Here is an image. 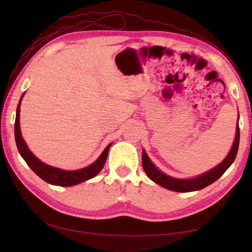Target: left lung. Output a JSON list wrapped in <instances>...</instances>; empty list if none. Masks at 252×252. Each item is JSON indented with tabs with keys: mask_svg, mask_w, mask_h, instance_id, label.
<instances>
[{
	"mask_svg": "<svg viewBox=\"0 0 252 252\" xmlns=\"http://www.w3.org/2000/svg\"><path fill=\"white\" fill-rule=\"evenodd\" d=\"M239 140H240V129H239L238 123L234 142L232 144V148L231 150H230L229 155L225 157V159L221 162V163L217 165L216 168L209 170L208 172L203 173L199 177H195L193 179H177L167 176V174L161 172L160 170L152 163L144 150L142 151L143 170L152 181H155L159 186L165 188V189L177 191V192H191V191L203 189V188L210 186L211 183L218 180V179L227 171V169L230 165L232 164V162L236 159L238 152Z\"/></svg>",
	"mask_w": 252,
	"mask_h": 252,
	"instance_id": "left-lung-1",
	"label": "left lung"
}]
</instances>
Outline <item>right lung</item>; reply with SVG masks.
<instances>
[{
  "label": "right lung",
  "instance_id": "1",
  "mask_svg": "<svg viewBox=\"0 0 252 252\" xmlns=\"http://www.w3.org/2000/svg\"><path fill=\"white\" fill-rule=\"evenodd\" d=\"M23 95L24 93L22 94V96H21L18 108H16V117H15V125H14L15 142L21 157L23 158L25 162H27L29 167L33 170L34 173H36L42 180H44L48 183H51V185L60 186V187L75 186V185H79L81 182L89 180V179L94 178L96 174L103 169L106 158H108L109 149L112 143H110L109 146L104 149V151L101 153V156L97 158L96 161L93 162L92 164H90L87 168L74 170V171H67V170L54 168V167H51V165L43 163V162L40 161L31 151L29 150L27 143H25V141L22 138V134H21L20 105H21V101H22Z\"/></svg>",
  "mask_w": 252,
  "mask_h": 252
}]
</instances>
